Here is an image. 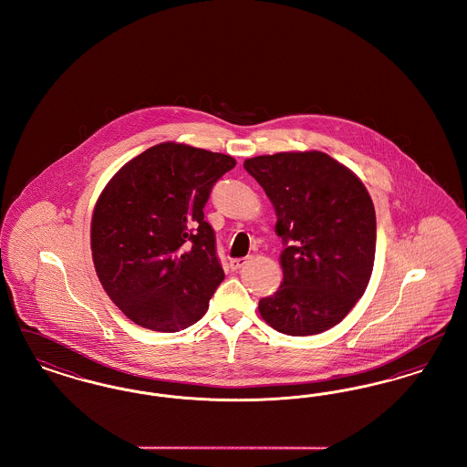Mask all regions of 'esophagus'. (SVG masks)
Wrapping results in <instances>:
<instances>
[{
    "label": "esophagus",
    "mask_w": 467,
    "mask_h": 467,
    "mask_svg": "<svg viewBox=\"0 0 467 467\" xmlns=\"http://www.w3.org/2000/svg\"><path fill=\"white\" fill-rule=\"evenodd\" d=\"M246 263H248V257H244V259H231V261H229V267H231L233 271H236V269L244 267Z\"/></svg>",
    "instance_id": "esophagus-1"
}]
</instances>
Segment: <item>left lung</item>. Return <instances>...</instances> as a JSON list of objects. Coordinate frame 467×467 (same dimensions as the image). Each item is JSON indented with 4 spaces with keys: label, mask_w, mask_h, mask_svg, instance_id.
Listing matches in <instances>:
<instances>
[{
    "label": "left lung",
    "mask_w": 467,
    "mask_h": 467,
    "mask_svg": "<svg viewBox=\"0 0 467 467\" xmlns=\"http://www.w3.org/2000/svg\"><path fill=\"white\" fill-rule=\"evenodd\" d=\"M271 201L284 240L280 289L259 301L278 333L310 336L339 324L369 284L377 250L375 206L362 180L324 152L246 159Z\"/></svg>",
    "instance_id": "1"
}]
</instances>
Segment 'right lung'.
<instances>
[{"instance_id": "obj_1", "label": "right lung", "mask_w": 467, "mask_h": 467, "mask_svg": "<svg viewBox=\"0 0 467 467\" xmlns=\"http://www.w3.org/2000/svg\"><path fill=\"white\" fill-rule=\"evenodd\" d=\"M231 156L164 141L126 162L90 221L96 275L136 326L177 333L198 322L223 280L202 208Z\"/></svg>"}]
</instances>
